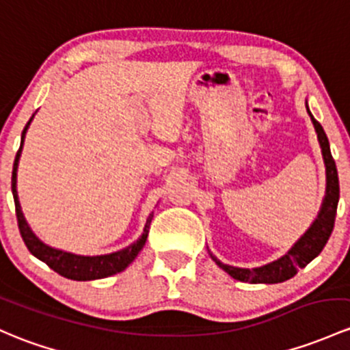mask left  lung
I'll return each instance as SVG.
<instances>
[{
    "mask_svg": "<svg viewBox=\"0 0 350 350\" xmlns=\"http://www.w3.org/2000/svg\"><path fill=\"white\" fill-rule=\"evenodd\" d=\"M308 113H310V110H308ZM310 119L312 122H314L315 132H317L319 142H321L323 163H325L327 172V189L321 213H319L314 224L308 228L307 233L293 245V248L290 250L285 256L278 258L277 262L265 265V267L253 268V270H250V268L230 267V265H223L218 258H215V256L211 255V258L215 260L216 265H218L219 268H223V270L226 271L230 277H233L234 280L250 283H280L290 280L292 277H295L297 271H299L300 268H305L315 256H319V253L322 252L323 246L329 241L330 234H332L334 223H336L337 215V203H339V176H337L336 161H334L332 154H330L329 139H327L325 132H323L322 126L314 119L312 113Z\"/></svg>",
    "mask_w": 350,
    "mask_h": 350,
    "instance_id": "left-lung-1",
    "label": "left lung"
}]
</instances>
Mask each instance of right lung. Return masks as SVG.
<instances>
[{
	"label": "right lung",
	"mask_w": 350,
	"mask_h": 350,
	"mask_svg": "<svg viewBox=\"0 0 350 350\" xmlns=\"http://www.w3.org/2000/svg\"><path fill=\"white\" fill-rule=\"evenodd\" d=\"M31 119L28 120V124L23 129V134H21V146L20 149H18L16 157H14L13 176H11V189H13L18 228H20L21 238H23L25 245H27L29 253L35 255L38 260H42V262H45L51 270L57 271L58 275H62V277L65 278H70V280H79V282L98 280V278L110 277V275H116L119 273V271L126 270L129 265L132 263V260L137 256V253L141 252L142 246L146 245L152 215L147 218L144 233H142V237L139 238L137 241L132 243V245L127 246V248L120 250V252L110 253V255H102V256H80V255H73V253L50 248V246L43 245V243L33 234V231L29 230L28 223L25 221L23 213H21L20 201H18L16 171H18V161H20V156H21V147H23V142H25V134H27V129L29 126V122H31Z\"/></svg>",
	"instance_id": "right-lung-1"
}]
</instances>
